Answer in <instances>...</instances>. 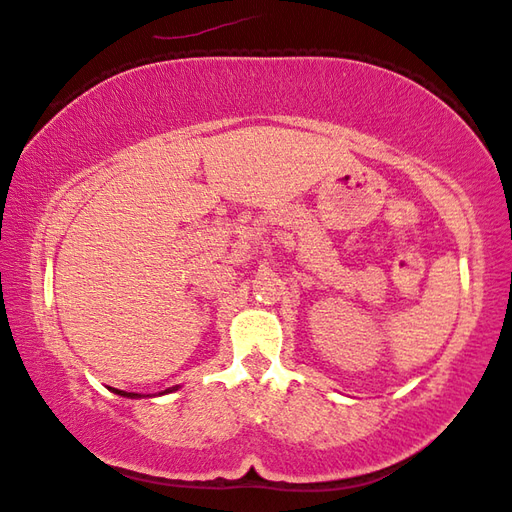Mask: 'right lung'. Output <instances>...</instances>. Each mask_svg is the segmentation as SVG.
<instances>
[{"label": "right lung", "instance_id": "add662e5", "mask_svg": "<svg viewBox=\"0 0 512 512\" xmlns=\"http://www.w3.org/2000/svg\"><path fill=\"white\" fill-rule=\"evenodd\" d=\"M178 387H169V389H165L162 391V394H169V391H176ZM114 394H118V396H125V398H140V394H134V391H121V389H112Z\"/></svg>", "mask_w": 512, "mask_h": 512}]
</instances>
